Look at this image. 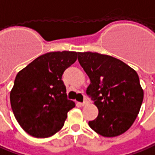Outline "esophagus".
Segmentation results:
<instances>
[{
	"mask_svg": "<svg viewBox=\"0 0 155 155\" xmlns=\"http://www.w3.org/2000/svg\"><path fill=\"white\" fill-rule=\"evenodd\" d=\"M87 103H88V102H87V100H85L83 103H80V105H81V106H85Z\"/></svg>",
	"mask_w": 155,
	"mask_h": 155,
	"instance_id": "1",
	"label": "esophagus"
}]
</instances>
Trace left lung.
I'll use <instances>...</instances> for the list:
<instances>
[{"instance_id": "1", "label": "left lung", "mask_w": 155, "mask_h": 155, "mask_svg": "<svg viewBox=\"0 0 155 155\" xmlns=\"http://www.w3.org/2000/svg\"><path fill=\"white\" fill-rule=\"evenodd\" d=\"M91 84L86 93L98 108L89 126L99 135L117 137L132 126L143 100L138 74L124 62L97 52H78Z\"/></svg>"}]
</instances>
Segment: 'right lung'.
Here are the masks:
<instances>
[{
  "mask_svg": "<svg viewBox=\"0 0 155 155\" xmlns=\"http://www.w3.org/2000/svg\"><path fill=\"white\" fill-rule=\"evenodd\" d=\"M76 51H51L38 57L18 73L10 92L12 112L32 137H49L64 126L75 106L67 98L64 70L77 59Z\"/></svg>",
  "mask_w": 155,
  "mask_h": 155,
  "instance_id": "1",
  "label": "right lung"
}]
</instances>
